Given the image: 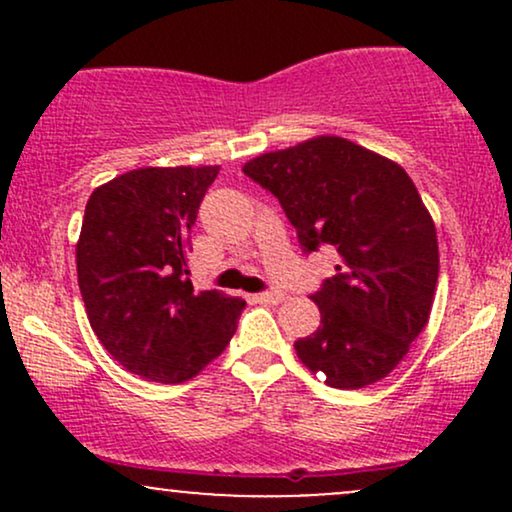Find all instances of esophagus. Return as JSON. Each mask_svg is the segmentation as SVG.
I'll list each match as a JSON object with an SVG mask.
<instances>
[{
    "mask_svg": "<svg viewBox=\"0 0 512 512\" xmlns=\"http://www.w3.org/2000/svg\"><path fill=\"white\" fill-rule=\"evenodd\" d=\"M257 303H264V305H279L284 301V293L279 291H264V293H257L255 296Z\"/></svg>",
    "mask_w": 512,
    "mask_h": 512,
    "instance_id": "1",
    "label": "esophagus"
}]
</instances>
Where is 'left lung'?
<instances>
[{"label": "left lung", "instance_id": "1", "mask_svg": "<svg viewBox=\"0 0 512 512\" xmlns=\"http://www.w3.org/2000/svg\"><path fill=\"white\" fill-rule=\"evenodd\" d=\"M279 199L305 255L332 248L337 274L313 301L320 327L296 354L339 390L383 380L431 315L438 238L402 166L342 137H317L245 163Z\"/></svg>", "mask_w": 512, "mask_h": 512}]
</instances>
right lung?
<instances>
[{"instance_id": "1", "label": "right lung", "mask_w": 512, "mask_h": 512, "mask_svg": "<svg viewBox=\"0 0 512 512\" xmlns=\"http://www.w3.org/2000/svg\"><path fill=\"white\" fill-rule=\"evenodd\" d=\"M219 166L139 168L88 197L76 274L110 356L151 383L190 380L226 349L245 301L195 291L190 228Z\"/></svg>"}]
</instances>
